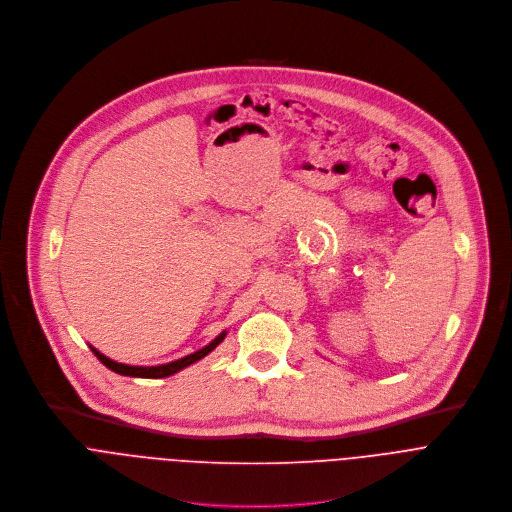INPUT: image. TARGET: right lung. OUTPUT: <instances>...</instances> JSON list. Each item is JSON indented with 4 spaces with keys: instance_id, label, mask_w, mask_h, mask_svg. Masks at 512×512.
<instances>
[{
    "instance_id": "right-lung-1",
    "label": "right lung",
    "mask_w": 512,
    "mask_h": 512,
    "mask_svg": "<svg viewBox=\"0 0 512 512\" xmlns=\"http://www.w3.org/2000/svg\"><path fill=\"white\" fill-rule=\"evenodd\" d=\"M224 339H226V331H224L222 335H218L210 345H206L203 349H199V351H195V353H191V355H185V357H181V359H177V361H171V363H165V365H155V367H139V365L117 363V361L109 359L107 355H102V353H100L98 349H94L92 345H90V351L98 357V361H100L102 365H107L111 371H115V373H119V375L145 377V379H159V377H169V375H173V373H177V371L189 367L191 363L203 359L208 353H212Z\"/></svg>"
}]
</instances>
